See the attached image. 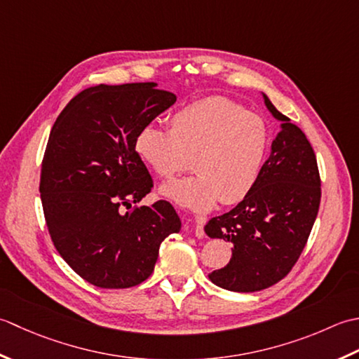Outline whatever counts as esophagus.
Here are the masks:
<instances>
[{
	"label": "esophagus",
	"mask_w": 359,
	"mask_h": 359,
	"mask_svg": "<svg viewBox=\"0 0 359 359\" xmlns=\"http://www.w3.org/2000/svg\"><path fill=\"white\" fill-rule=\"evenodd\" d=\"M195 236L198 238H203L206 233H204V224H206L208 218L204 215H195Z\"/></svg>",
	"instance_id": "1"
}]
</instances>
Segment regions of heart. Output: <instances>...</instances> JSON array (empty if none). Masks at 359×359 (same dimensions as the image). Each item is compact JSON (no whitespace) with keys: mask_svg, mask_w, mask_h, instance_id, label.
<instances>
[{"mask_svg":"<svg viewBox=\"0 0 359 359\" xmlns=\"http://www.w3.org/2000/svg\"><path fill=\"white\" fill-rule=\"evenodd\" d=\"M271 145L260 116L224 97L184 107L170 118V130L147 126L135 150L161 178H173L192 165L196 175L161 187L167 198L194 210H209L220 200L236 204L257 184Z\"/></svg>","mask_w":359,"mask_h":359,"instance_id":"b5f03b06","label":"heart"}]
</instances>
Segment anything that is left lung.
Wrapping results in <instances>:
<instances>
[{"label": "left lung", "instance_id": "obj_1", "mask_svg": "<svg viewBox=\"0 0 359 359\" xmlns=\"http://www.w3.org/2000/svg\"><path fill=\"white\" fill-rule=\"evenodd\" d=\"M282 130L271 145L257 184L232 210L204 226L210 238L232 243L228 265L209 279L229 291L252 292L282 280L301 257L320 204L316 155L302 130L265 94Z\"/></svg>", "mask_w": 359, "mask_h": 359}]
</instances>
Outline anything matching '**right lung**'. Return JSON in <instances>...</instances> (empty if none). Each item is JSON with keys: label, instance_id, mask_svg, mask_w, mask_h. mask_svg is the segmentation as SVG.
<instances>
[{"label": "right lung", "instance_id": "obj_1", "mask_svg": "<svg viewBox=\"0 0 359 359\" xmlns=\"http://www.w3.org/2000/svg\"><path fill=\"white\" fill-rule=\"evenodd\" d=\"M175 102L153 82L86 88L50 130L40 175L46 226L63 260L94 287L144 282L159 245L181 229L169 201L133 208L153 187L135 139Z\"/></svg>", "mask_w": 359, "mask_h": 359}]
</instances>
